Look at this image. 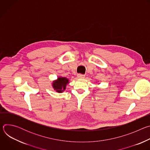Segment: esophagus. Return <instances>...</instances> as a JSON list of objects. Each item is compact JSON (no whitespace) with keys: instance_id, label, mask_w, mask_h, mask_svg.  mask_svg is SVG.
<instances>
[{"instance_id":"34e87169","label":"esophagus","mask_w":150,"mask_h":150,"mask_svg":"<svg viewBox=\"0 0 150 150\" xmlns=\"http://www.w3.org/2000/svg\"><path fill=\"white\" fill-rule=\"evenodd\" d=\"M77 76L79 79H83L85 78V75H83V74H78Z\"/></svg>"}]
</instances>
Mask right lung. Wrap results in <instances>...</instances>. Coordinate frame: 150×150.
Instances as JSON below:
<instances>
[{
    "label": "right lung",
    "mask_w": 150,
    "mask_h": 150,
    "mask_svg": "<svg viewBox=\"0 0 150 150\" xmlns=\"http://www.w3.org/2000/svg\"><path fill=\"white\" fill-rule=\"evenodd\" d=\"M68 83V79L66 78H58L56 81L53 83V87L54 90L58 93H62L66 88V85Z\"/></svg>",
    "instance_id": "obj_1"
}]
</instances>
